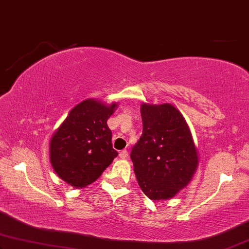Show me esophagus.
Here are the masks:
<instances>
[{
	"instance_id": "esophagus-1",
	"label": "esophagus",
	"mask_w": 249,
	"mask_h": 249,
	"mask_svg": "<svg viewBox=\"0 0 249 249\" xmlns=\"http://www.w3.org/2000/svg\"><path fill=\"white\" fill-rule=\"evenodd\" d=\"M127 156H128V153H127V151H126V150H123V151L120 152V158L121 159H126V158H127Z\"/></svg>"
}]
</instances>
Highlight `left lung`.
Masks as SVG:
<instances>
[{
    "label": "left lung",
    "mask_w": 249,
    "mask_h": 249,
    "mask_svg": "<svg viewBox=\"0 0 249 249\" xmlns=\"http://www.w3.org/2000/svg\"><path fill=\"white\" fill-rule=\"evenodd\" d=\"M143 132L131 159L139 186L150 199L174 197L192 180L198 155L191 129L170 104L141 105Z\"/></svg>",
    "instance_id": "1"
}]
</instances>
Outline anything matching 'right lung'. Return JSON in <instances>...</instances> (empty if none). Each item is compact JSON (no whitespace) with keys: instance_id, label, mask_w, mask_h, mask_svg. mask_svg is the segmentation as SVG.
Wrapping results in <instances>:
<instances>
[{"instance_id":"right-lung-1","label":"right lung","mask_w":249,"mask_h":249,"mask_svg":"<svg viewBox=\"0 0 249 249\" xmlns=\"http://www.w3.org/2000/svg\"><path fill=\"white\" fill-rule=\"evenodd\" d=\"M117 107L116 103L83 100L54 132L50 160L62 180L74 188L88 186L118 156L111 145V131L107 125Z\"/></svg>"}]
</instances>
